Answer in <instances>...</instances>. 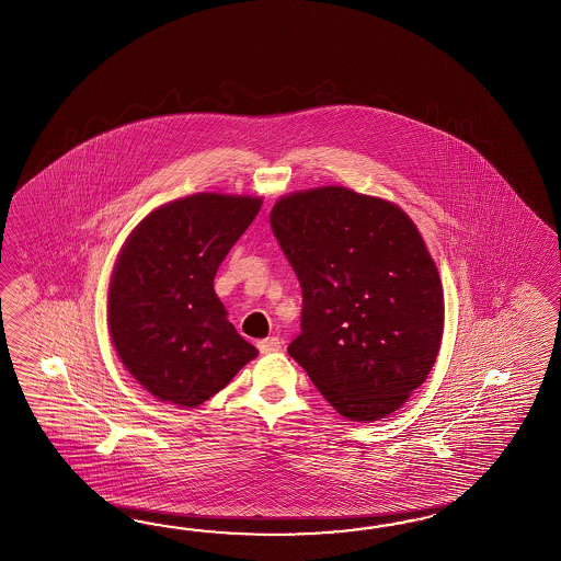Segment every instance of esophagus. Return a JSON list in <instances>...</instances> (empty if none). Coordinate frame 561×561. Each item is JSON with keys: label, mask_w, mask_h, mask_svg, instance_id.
Listing matches in <instances>:
<instances>
[{"label": "esophagus", "mask_w": 561, "mask_h": 561, "mask_svg": "<svg viewBox=\"0 0 561 561\" xmlns=\"http://www.w3.org/2000/svg\"><path fill=\"white\" fill-rule=\"evenodd\" d=\"M257 348H260L263 355H270V353H277L282 348V342H279V339L272 336V339L257 342Z\"/></svg>", "instance_id": "esophagus-1"}]
</instances>
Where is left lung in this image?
Segmentation results:
<instances>
[{
    "label": "left lung",
    "mask_w": 561,
    "mask_h": 561,
    "mask_svg": "<svg viewBox=\"0 0 561 561\" xmlns=\"http://www.w3.org/2000/svg\"><path fill=\"white\" fill-rule=\"evenodd\" d=\"M270 222L304 300L289 356L351 422L399 410L444 332V289L413 220L389 201L322 186L279 198Z\"/></svg>",
    "instance_id": "left-lung-1"
}]
</instances>
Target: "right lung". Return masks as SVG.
Here are the masks:
<instances>
[{"mask_svg":"<svg viewBox=\"0 0 561 561\" xmlns=\"http://www.w3.org/2000/svg\"><path fill=\"white\" fill-rule=\"evenodd\" d=\"M260 208V196L201 192L151 210L127 237L107 322L125 369L156 399L198 408L257 356L213 284Z\"/></svg>","mask_w":561,"mask_h":561,"instance_id":"1","label":"right lung"}]
</instances>
